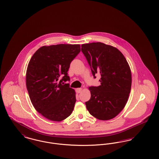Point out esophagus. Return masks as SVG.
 <instances>
[{
	"label": "esophagus",
	"mask_w": 159,
	"mask_h": 159,
	"mask_svg": "<svg viewBox=\"0 0 159 159\" xmlns=\"http://www.w3.org/2000/svg\"><path fill=\"white\" fill-rule=\"evenodd\" d=\"M76 91L77 93H80L82 91V88H77Z\"/></svg>",
	"instance_id": "1"
}]
</instances>
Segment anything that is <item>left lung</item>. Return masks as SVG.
Masks as SVG:
<instances>
[{"mask_svg":"<svg viewBox=\"0 0 159 159\" xmlns=\"http://www.w3.org/2000/svg\"><path fill=\"white\" fill-rule=\"evenodd\" d=\"M94 78L101 76L99 86L89 87L91 99L85 102L92 116L101 120L114 118L126 106L131 89L128 62L116 48L101 42L82 45Z\"/></svg>","mask_w":159,"mask_h":159,"instance_id":"8db88e82","label":"left lung"}]
</instances>
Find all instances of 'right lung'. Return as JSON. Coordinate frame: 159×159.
Instances as JSON below:
<instances>
[{"instance_id":"1","label":"right lung","mask_w":159,"mask_h":159,"mask_svg":"<svg viewBox=\"0 0 159 159\" xmlns=\"http://www.w3.org/2000/svg\"><path fill=\"white\" fill-rule=\"evenodd\" d=\"M80 52L78 44L43 46L29 61L26 86L31 102L38 112L50 120L62 121L73 111L75 91L68 83H62L70 80V64Z\"/></svg>"}]
</instances>
